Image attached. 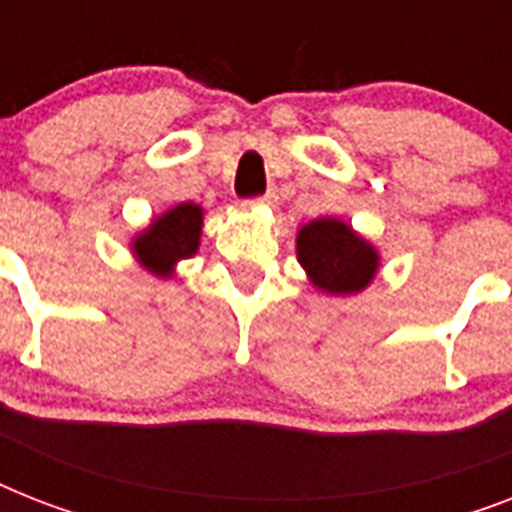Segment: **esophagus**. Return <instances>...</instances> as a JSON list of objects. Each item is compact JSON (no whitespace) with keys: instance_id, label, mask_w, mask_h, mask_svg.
Listing matches in <instances>:
<instances>
[{"instance_id":"34e87169","label":"esophagus","mask_w":512,"mask_h":512,"mask_svg":"<svg viewBox=\"0 0 512 512\" xmlns=\"http://www.w3.org/2000/svg\"><path fill=\"white\" fill-rule=\"evenodd\" d=\"M276 201H279V193H276V188H271V191H265L263 196L252 199V204H276Z\"/></svg>"}]
</instances>
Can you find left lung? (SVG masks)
Returning <instances> with one entry per match:
<instances>
[{
    "instance_id": "left-lung-1",
    "label": "left lung",
    "mask_w": 512,
    "mask_h": 512,
    "mask_svg": "<svg viewBox=\"0 0 512 512\" xmlns=\"http://www.w3.org/2000/svg\"><path fill=\"white\" fill-rule=\"evenodd\" d=\"M297 260L313 287L329 295H356L380 268L377 249L337 217H319L300 228Z\"/></svg>"
}]
</instances>
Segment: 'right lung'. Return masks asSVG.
I'll return each mask as SVG.
<instances>
[{"mask_svg":"<svg viewBox=\"0 0 512 512\" xmlns=\"http://www.w3.org/2000/svg\"><path fill=\"white\" fill-rule=\"evenodd\" d=\"M204 209L193 201H183L154 217L146 231L132 239V252L156 276H172L180 260L196 255L199 249Z\"/></svg>","mask_w":512,"mask_h":512,"instance_id":"add662e5","label":"right lung"}]
</instances>
